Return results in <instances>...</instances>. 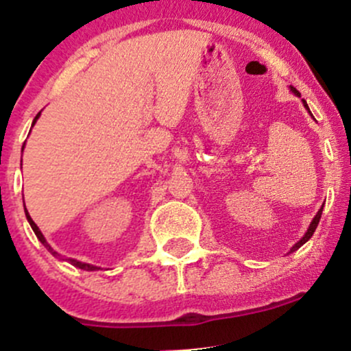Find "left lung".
I'll list each match as a JSON object with an SVG mask.
<instances>
[{
  "label": "left lung",
  "mask_w": 351,
  "mask_h": 351,
  "mask_svg": "<svg viewBox=\"0 0 351 351\" xmlns=\"http://www.w3.org/2000/svg\"><path fill=\"white\" fill-rule=\"evenodd\" d=\"M290 89H291V93H293V94H295V96H298V97H300V93H298V90H297V89H295V87H291V85H290ZM302 103H304L305 110H307V111H308V113H311V110H308V106H307V103H305V99H302ZM311 117H312V113H311ZM322 209H324V206H322V207H321V209H319V210H317V214H315V216H314V219H312L311 226H308V228H307V231H305V234H304V237H302V238H300V240H298V241H297V243H295V245H293V247H291V248H290V252H288V254H291V252L298 250V248H300V247H302V245H304V243H307V241H308V240H311V237H312V234H314L315 228H317V224H319V219H321V214H322Z\"/></svg>",
  "instance_id": "left-lung-1"
}]
</instances>
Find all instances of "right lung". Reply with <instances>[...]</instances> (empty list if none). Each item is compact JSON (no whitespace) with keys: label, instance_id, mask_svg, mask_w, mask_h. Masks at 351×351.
I'll return each mask as SVG.
<instances>
[{"label":"right lung","instance_id":"1","mask_svg":"<svg viewBox=\"0 0 351 351\" xmlns=\"http://www.w3.org/2000/svg\"><path fill=\"white\" fill-rule=\"evenodd\" d=\"M39 117H40V113H37V117H36V118H34V121H32V127H34V125H36L37 118H39ZM23 145H25V144H23ZM23 207H25V204H23ZM25 216H27V221H29L30 228H32V230H34V233H36V237H37V238H39V241H40V243H43V245H44V247H46V248H47V250H49V252H51V254H53V255H54V257H56V258H60V261H66V262H70L71 266L78 267V269H84V271H96V269H99V267H97V266H93V264H87V262H80V261H77V258L63 257V255H61V254H58V252H56V250H53V247H51V245H49V243H47V241H46V238H44V234H43V233H40L39 226H37V224H36V223H34V221H32V217H30V214H29V213H27V209H25Z\"/></svg>","mask_w":351,"mask_h":351}]
</instances>
